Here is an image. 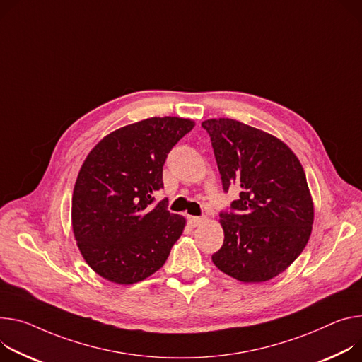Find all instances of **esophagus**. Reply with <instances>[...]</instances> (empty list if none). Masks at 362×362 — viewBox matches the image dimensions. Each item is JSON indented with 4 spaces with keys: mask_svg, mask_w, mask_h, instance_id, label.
Returning a JSON list of instances; mask_svg holds the SVG:
<instances>
[{
    "mask_svg": "<svg viewBox=\"0 0 362 362\" xmlns=\"http://www.w3.org/2000/svg\"><path fill=\"white\" fill-rule=\"evenodd\" d=\"M187 219H189V223L192 226H198V225H201L205 221V218H201V216H189Z\"/></svg>",
    "mask_w": 362,
    "mask_h": 362,
    "instance_id": "obj_1",
    "label": "esophagus"
}]
</instances>
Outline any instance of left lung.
<instances>
[{"instance_id":"8db88e82","label":"left lung","mask_w":362,"mask_h":362,"mask_svg":"<svg viewBox=\"0 0 362 362\" xmlns=\"http://www.w3.org/2000/svg\"><path fill=\"white\" fill-rule=\"evenodd\" d=\"M212 141L222 187L240 189L219 214L223 244L214 264L243 283L283 273L306 247L313 202L299 158L277 137L235 119L202 122Z\"/></svg>"}]
</instances>
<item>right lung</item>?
Listing matches in <instances>:
<instances>
[{
    "label": "right lung",
    "mask_w": 362,
    "mask_h": 362,
    "mask_svg": "<svg viewBox=\"0 0 362 362\" xmlns=\"http://www.w3.org/2000/svg\"><path fill=\"white\" fill-rule=\"evenodd\" d=\"M192 119L153 117L104 137L86 156L72 196V228L88 266L117 284H134L166 262L186 219L154 205L163 166Z\"/></svg>",
    "instance_id": "add662e5"
}]
</instances>
